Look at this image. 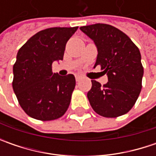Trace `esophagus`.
Here are the masks:
<instances>
[{
  "label": "esophagus",
  "instance_id": "esophagus-1",
  "mask_svg": "<svg viewBox=\"0 0 156 156\" xmlns=\"http://www.w3.org/2000/svg\"><path fill=\"white\" fill-rule=\"evenodd\" d=\"M81 79H82V76H81V75H76L75 76V81H76V82H79Z\"/></svg>",
  "mask_w": 156,
  "mask_h": 156
}]
</instances>
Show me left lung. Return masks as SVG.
<instances>
[{
    "instance_id": "8db88e82",
    "label": "left lung",
    "mask_w": 156,
    "mask_h": 156,
    "mask_svg": "<svg viewBox=\"0 0 156 156\" xmlns=\"http://www.w3.org/2000/svg\"><path fill=\"white\" fill-rule=\"evenodd\" d=\"M80 29L97 47L94 67L100 65L108 79L103 86L91 81L87 98L92 108L107 118L127 114L135 104L142 87L143 67L139 48L126 34L108 24L97 23Z\"/></svg>"
}]
</instances>
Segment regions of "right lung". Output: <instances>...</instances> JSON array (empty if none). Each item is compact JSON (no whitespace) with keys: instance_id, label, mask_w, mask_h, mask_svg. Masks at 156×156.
Listing matches in <instances>:
<instances>
[{"instance_id":"add662e5","label":"right lung","mask_w":156,"mask_h":156,"mask_svg":"<svg viewBox=\"0 0 156 156\" xmlns=\"http://www.w3.org/2000/svg\"><path fill=\"white\" fill-rule=\"evenodd\" d=\"M78 27H50L33 35L17 53L13 67V89L21 108L39 121H53L69 108L75 87L73 75L52 72L62 60L65 47Z\"/></svg>"}]
</instances>
